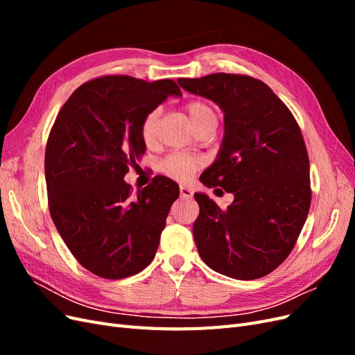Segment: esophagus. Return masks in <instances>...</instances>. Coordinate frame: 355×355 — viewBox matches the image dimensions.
I'll list each match as a JSON object with an SVG mask.
<instances>
[{
    "instance_id": "34e87169",
    "label": "esophagus",
    "mask_w": 355,
    "mask_h": 355,
    "mask_svg": "<svg viewBox=\"0 0 355 355\" xmlns=\"http://www.w3.org/2000/svg\"><path fill=\"white\" fill-rule=\"evenodd\" d=\"M194 196V191H192L189 187H180V197L182 198H192Z\"/></svg>"
}]
</instances>
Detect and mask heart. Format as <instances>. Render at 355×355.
<instances>
[{
  "mask_svg": "<svg viewBox=\"0 0 355 355\" xmlns=\"http://www.w3.org/2000/svg\"><path fill=\"white\" fill-rule=\"evenodd\" d=\"M187 111H188L189 121L196 130L198 127L206 125V124H218L216 114H214L211 106L206 102H201V101L191 102L187 106ZM158 118H159V112L153 111L149 112L142 121L141 136H142L144 144L148 146L154 145L157 141ZM198 164L200 161L194 157H189L185 154H171L161 161L159 168L163 170L166 175L185 182L194 175V171L198 168Z\"/></svg>",
  "mask_w": 355,
  "mask_h": 355,
  "instance_id": "heart-1",
  "label": "heart"
}]
</instances>
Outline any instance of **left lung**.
I'll return each mask as SVG.
<instances>
[{
	"instance_id": "left-lung-1",
	"label": "left lung",
	"mask_w": 355,
	"mask_h": 355,
	"mask_svg": "<svg viewBox=\"0 0 355 355\" xmlns=\"http://www.w3.org/2000/svg\"><path fill=\"white\" fill-rule=\"evenodd\" d=\"M178 83L223 112L219 153L200 180L234 196L227 210L206 194L194 196L200 206L192 228L198 253L213 271L256 280L282 265L308 216L309 159L302 133L261 80L219 72Z\"/></svg>"
}]
</instances>
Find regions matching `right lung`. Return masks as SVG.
<instances>
[{
    "label": "right lung",
    "mask_w": 355,
    "mask_h": 355,
    "mask_svg": "<svg viewBox=\"0 0 355 355\" xmlns=\"http://www.w3.org/2000/svg\"><path fill=\"white\" fill-rule=\"evenodd\" d=\"M168 96L173 80L144 81L111 75L75 90L53 125L46 148V184L51 219L85 270L118 280L153 262L179 185L157 176L130 197L124 180L141 158L144 118Z\"/></svg>",
    "instance_id": "1"
}]
</instances>
